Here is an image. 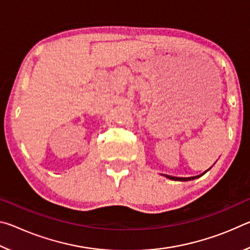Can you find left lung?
Segmentation results:
<instances>
[{
    "mask_svg": "<svg viewBox=\"0 0 250 250\" xmlns=\"http://www.w3.org/2000/svg\"><path fill=\"white\" fill-rule=\"evenodd\" d=\"M204 173H205V172H204ZM204 173H203V174H204ZM203 174L197 175V176H191V177H176V176H171V175H166V176L167 177V179L174 180V181H191V180H194V179H197V177L202 176Z\"/></svg>",
    "mask_w": 250,
    "mask_h": 250,
    "instance_id": "1",
    "label": "left lung"
}]
</instances>
